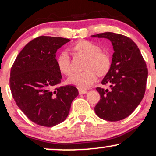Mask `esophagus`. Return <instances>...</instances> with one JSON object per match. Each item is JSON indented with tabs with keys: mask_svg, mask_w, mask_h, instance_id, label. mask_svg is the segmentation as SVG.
<instances>
[{
	"mask_svg": "<svg viewBox=\"0 0 156 156\" xmlns=\"http://www.w3.org/2000/svg\"><path fill=\"white\" fill-rule=\"evenodd\" d=\"M87 91L86 90H82V89L79 90V93H80V95H82V94L87 93Z\"/></svg>",
	"mask_w": 156,
	"mask_h": 156,
	"instance_id": "1",
	"label": "esophagus"
}]
</instances>
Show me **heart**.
Listing matches in <instances>:
<instances>
[{
  "label": "heart",
  "mask_w": 156,
  "mask_h": 156,
  "mask_svg": "<svg viewBox=\"0 0 156 156\" xmlns=\"http://www.w3.org/2000/svg\"><path fill=\"white\" fill-rule=\"evenodd\" d=\"M76 54L85 57L82 72L73 74L69 78V84L81 89L90 87L95 83L97 76L103 77L109 72L112 65L111 55L107 51H100L98 45L88 40H79L70 47ZM56 66L61 74L69 76L72 73L71 61L68 53L61 51L55 58Z\"/></svg>",
  "instance_id": "obj_1"
}]
</instances>
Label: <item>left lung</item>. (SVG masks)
I'll return each instance as SVG.
<instances>
[{
  "instance_id": "8db88e82",
  "label": "left lung",
  "mask_w": 156,
  "mask_h": 156,
  "mask_svg": "<svg viewBox=\"0 0 156 156\" xmlns=\"http://www.w3.org/2000/svg\"><path fill=\"white\" fill-rule=\"evenodd\" d=\"M92 37L110 40L114 50L111 68L101 82L103 85L109 84L110 89L96 88L101 99L95 113L109 122L122 120L135 110L145 95L148 74L146 63L137 45L126 36L104 32Z\"/></svg>"
}]
</instances>
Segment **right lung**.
<instances>
[{"instance_id":"obj_1","label":"right lung","mask_w":156,"mask_h":156,"mask_svg":"<svg viewBox=\"0 0 156 156\" xmlns=\"http://www.w3.org/2000/svg\"><path fill=\"white\" fill-rule=\"evenodd\" d=\"M70 40L40 36L28 43L11 69L9 84L16 105L27 117L40 126L63 122L79 95L74 86L60 87L61 74L55 53Z\"/></svg>"}]
</instances>
